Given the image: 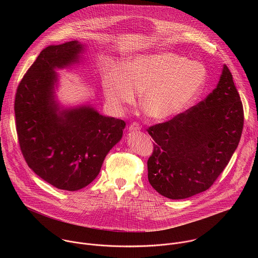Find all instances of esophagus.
<instances>
[{
  "instance_id": "1",
  "label": "esophagus",
  "mask_w": 258,
  "mask_h": 258,
  "mask_svg": "<svg viewBox=\"0 0 258 258\" xmlns=\"http://www.w3.org/2000/svg\"><path fill=\"white\" fill-rule=\"evenodd\" d=\"M140 125L137 123V122H133L130 126H128V131L130 132H138V131H140Z\"/></svg>"
}]
</instances>
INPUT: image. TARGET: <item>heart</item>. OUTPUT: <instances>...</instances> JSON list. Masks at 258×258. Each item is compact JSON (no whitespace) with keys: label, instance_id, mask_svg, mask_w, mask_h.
<instances>
[{"label":"heart","instance_id":"b5f03b06","mask_svg":"<svg viewBox=\"0 0 258 258\" xmlns=\"http://www.w3.org/2000/svg\"><path fill=\"white\" fill-rule=\"evenodd\" d=\"M205 67L172 52L143 54L127 60L106 77L105 94L114 106L133 104L142 93L141 105L147 115L163 120L183 111L202 92Z\"/></svg>","mask_w":258,"mask_h":258}]
</instances>
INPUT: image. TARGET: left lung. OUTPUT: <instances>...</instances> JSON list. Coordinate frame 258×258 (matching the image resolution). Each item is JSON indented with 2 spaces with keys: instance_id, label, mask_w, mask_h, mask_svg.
I'll return each mask as SVG.
<instances>
[{
  "instance_id": "1",
  "label": "left lung",
  "mask_w": 258,
  "mask_h": 258,
  "mask_svg": "<svg viewBox=\"0 0 258 258\" xmlns=\"http://www.w3.org/2000/svg\"><path fill=\"white\" fill-rule=\"evenodd\" d=\"M243 124L241 98L224 65L216 88L203 101L147 130L155 141L147 162L151 186L169 199L209 189L237 149Z\"/></svg>"
}]
</instances>
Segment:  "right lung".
<instances>
[{
  "mask_svg": "<svg viewBox=\"0 0 258 258\" xmlns=\"http://www.w3.org/2000/svg\"><path fill=\"white\" fill-rule=\"evenodd\" d=\"M83 50L78 41L44 49L18 85L14 104L18 142L27 165L66 191L83 189L96 178L125 127L122 119L103 116L91 106L57 112L55 68L79 62Z\"/></svg>",
  "mask_w": 258,
  "mask_h": 258,
  "instance_id": "add662e5",
  "label": "right lung"
}]
</instances>
